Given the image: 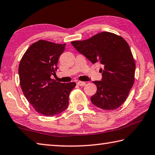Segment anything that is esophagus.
Wrapping results in <instances>:
<instances>
[{
	"label": "esophagus",
	"instance_id": "1",
	"mask_svg": "<svg viewBox=\"0 0 155 155\" xmlns=\"http://www.w3.org/2000/svg\"><path fill=\"white\" fill-rule=\"evenodd\" d=\"M77 85H78V86H85L86 85V83L85 82H82V81H78V82H77Z\"/></svg>",
	"mask_w": 155,
	"mask_h": 155
}]
</instances>
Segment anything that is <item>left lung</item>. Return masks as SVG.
<instances>
[{
    "label": "left lung",
    "instance_id": "left-lung-1",
    "mask_svg": "<svg viewBox=\"0 0 155 155\" xmlns=\"http://www.w3.org/2000/svg\"><path fill=\"white\" fill-rule=\"evenodd\" d=\"M72 46L91 61L102 65L101 81H93L97 92L91 96L93 104L107 110L121 106L134 83L136 64L129 45L122 37L102 32L87 40L73 41Z\"/></svg>",
    "mask_w": 155,
    "mask_h": 155
}]
</instances>
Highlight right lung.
I'll return each instance as SVG.
<instances>
[{
    "mask_svg": "<svg viewBox=\"0 0 155 155\" xmlns=\"http://www.w3.org/2000/svg\"><path fill=\"white\" fill-rule=\"evenodd\" d=\"M65 46L40 40L28 49L19 63L22 91L35 110L45 116H55L65 110L76 85L74 82L62 83L51 78L58 69V59Z\"/></svg>",
    "mask_w": 155,
    "mask_h": 155,
    "instance_id": "obj_1",
    "label": "right lung"
}]
</instances>
